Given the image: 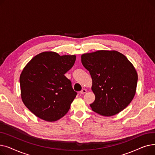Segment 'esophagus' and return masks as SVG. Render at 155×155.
Masks as SVG:
<instances>
[{"label":"esophagus","instance_id":"34e87169","mask_svg":"<svg viewBox=\"0 0 155 155\" xmlns=\"http://www.w3.org/2000/svg\"><path fill=\"white\" fill-rule=\"evenodd\" d=\"M86 92H87V90H86V89H83L82 91H80V94H85Z\"/></svg>","mask_w":155,"mask_h":155}]
</instances>
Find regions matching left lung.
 Listing matches in <instances>:
<instances>
[{
  "mask_svg": "<svg viewBox=\"0 0 155 155\" xmlns=\"http://www.w3.org/2000/svg\"><path fill=\"white\" fill-rule=\"evenodd\" d=\"M83 66L92 79L94 102L92 110L112 116L124 110L136 94L137 73L133 64L117 51L99 50L81 56Z\"/></svg>",
  "mask_w": 155,
  "mask_h": 155,
  "instance_id": "8db88e82",
  "label": "left lung"
}]
</instances>
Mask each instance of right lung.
I'll list each match as a JSON object with an SVG mask.
<instances>
[{
  "mask_svg": "<svg viewBox=\"0 0 155 155\" xmlns=\"http://www.w3.org/2000/svg\"><path fill=\"white\" fill-rule=\"evenodd\" d=\"M75 60V55L45 51L33 57L24 68L19 79L21 99L36 116L54 122L68 112L77 93L64 74Z\"/></svg>",
  "mask_w": 155,
  "mask_h": 155,
  "instance_id": "1",
  "label": "right lung"
}]
</instances>
